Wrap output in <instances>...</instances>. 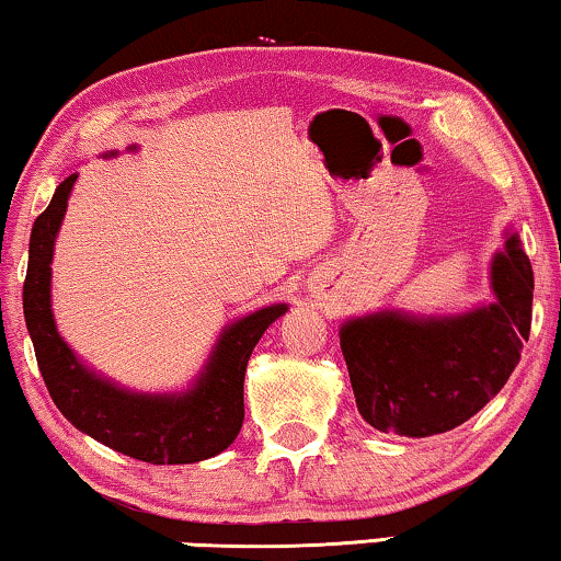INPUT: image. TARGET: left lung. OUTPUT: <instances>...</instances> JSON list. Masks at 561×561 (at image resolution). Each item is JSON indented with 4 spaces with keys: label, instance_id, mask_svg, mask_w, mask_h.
I'll use <instances>...</instances> for the list:
<instances>
[{
    "label": "left lung",
    "instance_id": "1",
    "mask_svg": "<svg viewBox=\"0 0 561 561\" xmlns=\"http://www.w3.org/2000/svg\"><path fill=\"white\" fill-rule=\"evenodd\" d=\"M491 261V304L460 313L381 308L341 323L356 410L381 433L430 437L462 425L506 385L531 331L534 271L508 227Z\"/></svg>",
    "mask_w": 561,
    "mask_h": 561
}]
</instances>
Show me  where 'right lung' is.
<instances>
[{"label": "right lung", "instance_id": "right-lung-1", "mask_svg": "<svg viewBox=\"0 0 561 561\" xmlns=\"http://www.w3.org/2000/svg\"><path fill=\"white\" fill-rule=\"evenodd\" d=\"M139 146H128L136 151ZM105 159L118 151H105ZM78 174L65 176L50 205L32 225L22 308L37 367L58 410L80 433L151 466H184L230 448L245 417L242 381L265 329L288 311L271 304L230 321L205 367L180 392H136L88 367L60 336L53 313V253Z\"/></svg>", "mask_w": 561, "mask_h": 561}]
</instances>
